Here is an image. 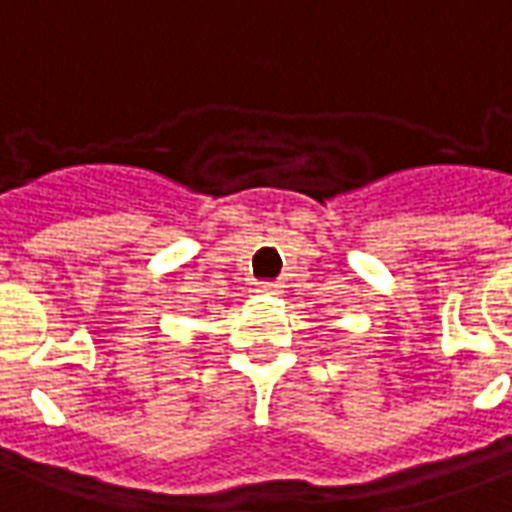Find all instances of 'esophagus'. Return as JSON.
I'll return each mask as SVG.
<instances>
[{
	"label": "esophagus",
	"instance_id": "esophagus-1",
	"mask_svg": "<svg viewBox=\"0 0 512 512\" xmlns=\"http://www.w3.org/2000/svg\"><path fill=\"white\" fill-rule=\"evenodd\" d=\"M257 290L266 293V296H279V293H282V285H279V282H263Z\"/></svg>",
	"mask_w": 512,
	"mask_h": 512
}]
</instances>
